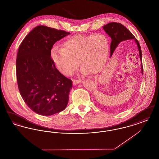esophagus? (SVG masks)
Returning <instances> with one entry per match:
<instances>
[{
    "mask_svg": "<svg viewBox=\"0 0 159 159\" xmlns=\"http://www.w3.org/2000/svg\"><path fill=\"white\" fill-rule=\"evenodd\" d=\"M73 82L74 84L76 85V84H77L82 82V80H80V79H79V80H73Z\"/></svg>",
    "mask_w": 159,
    "mask_h": 159,
    "instance_id": "esophagus-1",
    "label": "esophagus"
}]
</instances>
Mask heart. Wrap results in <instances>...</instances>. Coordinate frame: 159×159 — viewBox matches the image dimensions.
I'll use <instances>...</instances> for the list:
<instances>
[{
	"label": "heart",
	"instance_id": "obj_1",
	"mask_svg": "<svg viewBox=\"0 0 159 159\" xmlns=\"http://www.w3.org/2000/svg\"><path fill=\"white\" fill-rule=\"evenodd\" d=\"M109 51V40L104 34H76L66 40L62 48L53 47L51 55L53 63L64 75H72L80 63L83 75L89 72L95 74L105 65Z\"/></svg>",
	"mask_w": 159,
	"mask_h": 159
}]
</instances>
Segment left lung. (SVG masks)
Wrapping results in <instances>:
<instances>
[{"instance_id": "obj_1", "label": "left lung", "mask_w": 159, "mask_h": 159, "mask_svg": "<svg viewBox=\"0 0 159 159\" xmlns=\"http://www.w3.org/2000/svg\"><path fill=\"white\" fill-rule=\"evenodd\" d=\"M103 29L106 33L111 38V42L110 45V57H111L115 49L121 42L129 39H135L139 50L140 60L142 61V52L140 45L138 40L135 39V36L126 27L120 23H110L104 25L103 26ZM141 72L143 75V64H141Z\"/></svg>"}]
</instances>
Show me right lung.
Returning <instances> with one entry per match:
<instances>
[{
  "label": "right lung",
  "instance_id": "add662e5",
  "mask_svg": "<svg viewBox=\"0 0 159 159\" xmlns=\"http://www.w3.org/2000/svg\"><path fill=\"white\" fill-rule=\"evenodd\" d=\"M69 34L38 25L19 47L16 60L18 89L27 106L38 114L58 113L68 104L72 81L55 67L51 52L56 42Z\"/></svg>",
  "mask_w": 159,
  "mask_h": 159
}]
</instances>
